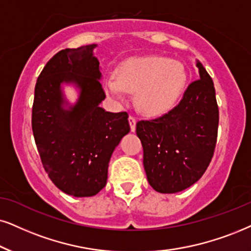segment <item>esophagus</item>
Masks as SVG:
<instances>
[{
	"mask_svg": "<svg viewBox=\"0 0 251 251\" xmlns=\"http://www.w3.org/2000/svg\"><path fill=\"white\" fill-rule=\"evenodd\" d=\"M128 122H129V126H131V131H132V132H135V127H136V119L134 118V117L129 116Z\"/></svg>",
	"mask_w": 251,
	"mask_h": 251,
	"instance_id": "obj_1",
	"label": "esophagus"
}]
</instances>
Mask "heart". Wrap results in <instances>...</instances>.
Listing matches in <instances>:
<instances>
[{
  "instance_id": "obj_1",
  "label": "heart",
  "mask_w": 251,
  "mask_h": 251,
  "mask_svg": "<svg viewBox=\"0 0 251 251\" xmlns=\"http://www.w3.org/2000/svg\"><path fill=\"white\" fill-rule=\"evenodd\" d=\"M104 89L123 100L126 93L136 94L135 103L148 117H160L175 107L188 84V73L179 61L162 56L132 58L117 68L116 77L106 76Z\"/></svg>"
}]
</instances>
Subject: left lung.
I'll use <instances>...</instances> for the list:
<instances>
[{
  "mask_svg": "<svg viewBox=\"0 0 251 251\" xmlns=\"http://www.w3.org/2000/svg\"><path fill=\"white\" fill-rule=\"evenodd\" d=\"M199 78L178 105L154 120L136 124L148 183L160 193L190 188L207 169L217 144L219 110L211 76L198 60Z\"/></svg>",
  "mask_w": 251,
  "mask_h": 251,
  "instance_id": "8db88e82",
  "label": "left lung"
}]
</instances>
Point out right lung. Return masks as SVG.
Here are the masks:
<instances>
[{
    "label": "right lung",
    "mask_w": 251,
    "mask_h": 251,
    "mask_svg": "<svg viewBox=\"0 0 251 251\" xmlns=\"http://www.w3.org/2000/svg\"><path fill=\"white\" fill-rule=\"evenodd\" d=\"M96 44L60 50L46 63L34 88L32 131L47 175L62 192L97 195L106 184L111 155L129 132L126 112H107ZM63 85L78 89L74 104Z\"/></svg>",
    "instance_id": "right-lung-1"
}]
</instances>
